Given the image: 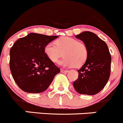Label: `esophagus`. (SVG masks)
Wrapping results in <instances>:
<instances>
[{"instance_id":"34e87169","label":"esophagus","mask_w":123,"mask_h":123,"mask_svg":"<svg viewBox=\"0 0 123 123\" xmlns=\"http://www.w3.org/2000/svg\"><path fill=\"white\" fill-rule=\"evenodd\" d=\"M61 72H62V73H63V74H66L68 72V71H67V70L61 69Z\"/></svg>"}]
</instances>
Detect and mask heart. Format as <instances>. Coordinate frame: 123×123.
Wrapping results in <instances>:
<instances>
[{
    "instance_id": "1",
    "label": "heart",
    "mask_w": 123,
    "mask_h": 123,
    "mask_svg": "<svg viewBox=\"0 0 123 123\" xmlns=\"http://www.w3.org/2000/svg\"><path fill=\"white\" fill-rule=\"evenodd\" d=\"M45 45L44 52L47 58L52 63L58 62L62 55L65 56L59 62L64 67H79L87 59L88 52L86 45L77 40L69 37H63Z\"/></svg>"
}]
</instances>
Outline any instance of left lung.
I'll use <instances>...</instances> for the list:
<instances>
[{"label": "left lung", "instance_id": "obj_1", "mask_svg": "<svg viewBox=\"0 0 123 123\" xmlns=\"http://www.w3.org/2000/svg\"><path fill=\"white\" fill-rule=\"evenodd\" d=\"M75 37L85 43L88 55L77 71L78 78L73 83L74 87L80 94H97L106 86L111 74V55L107 45L90 31H84Z\"/></svg>", "mask_w": 123, "mask_h": 123}]
</instances>
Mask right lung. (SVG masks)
<instances>
[{
	"label": "right lung",
	"instance_id": "1",
	"mask_svg": "<svg viewBox=\"0 0 123 123\" xmlns=\"http://www.w3.org/2000/svg\"><path fill=\"white\" fill-rule=\"evenodd\" d=\"M58 36L30 33L17 40L10 49V68L15 82L24 92L46 91L60 72L44 52V48Z\"/></svg>",
	"mask_w": 123,
	"mask_h": 123
}]
</instances>
